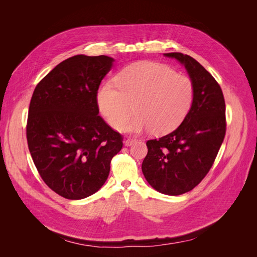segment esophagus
<instances>
[{
	"mask_svg": "<svg viewBox=\"0 0 257 257\" xmlns=\"http://www.w3.org/2000/svg\"><path fill=\"white\" fill-rule=\"evenodd\" d=\"M136 142H137L136 138H134V137H128V138L125 139V142H124V145L130 147V146H132L133 144H135Z\"/></svg>",
	"mask_w": 257,
	"mask_h": 257,
	"instance_id": "obj_1",
	"label": "esophagus"
}]
</instances>
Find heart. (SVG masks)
Returning a JSON list of instances; mask_svg holds the SVG:
<instances>
[{
  "label": "heart",
  "instance_id": "b5f03b06",
  "mask_svg": "<svg viewBox=\"0 0 257 257\" xmlns=\"http://www.w3.org/2000/svg\"><path fill=\"white\" fill-rule=\"evenodd\" d=\"M195 90L188 76L157 62L142 61L124 67L115 84L105 83L97 93L99 109L110 125L120 130L134 114L137 118L123 130H150L165 135L176 130L191 111Z\"/></svg>",
  "mask_w": 257,
  "mask_h": 257
}]
</instances>
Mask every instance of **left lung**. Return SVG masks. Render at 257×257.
<instances>
[{"label": "left lung", "mask_w": 257, "mask_h": 257, "mask_svg": "<svg viewBox=\"0 0 257 257\" xmlns=\"http://www.w3.org/2000/svg\"><path fill=\"white\" fill-rule=\"evenodd\" d=\"M188 71L195 96L188 116L172 133L147 142L142 169L154 190L181 195L200 183L209 173L226 133L225 100L212 75L188 54L165 53Z\"/></svg>", "instance_id": "1"}]
</instances>
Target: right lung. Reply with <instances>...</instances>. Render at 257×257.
Returning a JSON list of instances; mask_svg holds the SVG:
<instances>
[{
    "label": "right lung",
    "mask_w": 257,
    "mask_h": 257,
    "mask_svg": "<svg viewBox=\"0 0 257 257\" xmlns=\"http://www.w3.org/2000/svg\"><path fill=\"white\" fill-rule=\"evenodd\" d=\"M113 59L78 54L37 83L31 98L27 141L38 174L67 199H82L107 180L123 137L98 115L97 91Z\"/></svg>",
    "instance_id": "obj_1"
}]
</instances>
